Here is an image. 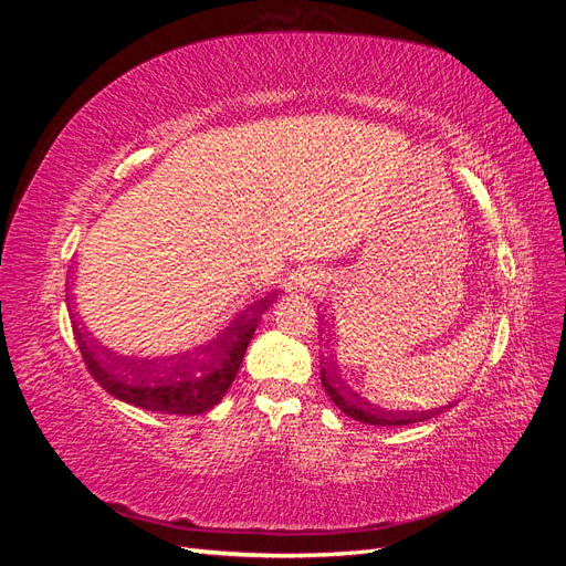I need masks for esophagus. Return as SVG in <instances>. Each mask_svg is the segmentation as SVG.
I'll list each match as a JSON object with an SVG mask.
<instances>
[{"mask_svg":"<svg viewBox=\"0 0 566 566\" xmlns=\"http://www.w3.org/2000/svg\"><path fill=\"white\" fill-rule=\"evenodd\" d=\"M318 283H321V273L312 266H302L293 273V276H290L287 287L295 290V293H310V290H314Z\"/></svg>","mask_w":566,"mask_h":566,"instance_id":"1","label":"esophagus"}]
</instances>
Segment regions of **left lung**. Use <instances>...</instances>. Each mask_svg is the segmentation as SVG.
<instances>
[{
    "label": "left lung",
    "mask_w": 566,
    "mask_h": 566,
    "mask_svg": "<svg viewBox=\"0 0 566 566\" xmlns=\"http://www.w3.org/2000/svg\"><path fill=\"white\" fill-rule=\"evenodd\" d=\"M323 323V321H321ZM328 325V323H323ZM325 337L323 347H333V331L331 328H321ZM321 382L325 387V391H328V397L335 401V406L342 410V413L358 420V422H366V424H410V422H420V420H427L432 418L437 413H441V408H430V410H387V408H380L375 406L370 401H366L364 397H358L356 391H352L345 382H342L339 378V370H337V361L335 356H325L321 361Z\"/></svg>",
    "instance_id": "8db88e82"
}]
</instances>
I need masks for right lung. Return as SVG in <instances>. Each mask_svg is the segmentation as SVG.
Segmentation results:
<instances>
[{"instance_id":"1","label":"right lung","mask_w":566,"mask_h":566,"mask_svg":"<svg viewBox=\"0 0 566 566\" xmlns=\"http://www.w3.org/2000/svg\"><path fill=\"white\" fill-rule=\"evenodd\" d=\"M276 297V290H271L252 302L208 345L156 358L119 356L101 347L87 331L80 328L75 316L71 318L87 370L115 399L153 413L200 416L214 408L235 380L256 323Z\"/></svg>"}]
</instances>
